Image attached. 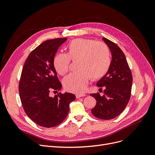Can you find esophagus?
I'll return each mask as SVG.
<instances>
[{
    "instance_id": "1",
    "label": "esophagus",
    "mask_w": 155,
    "mask_h": 155,
    "mask_svg": "<svg viewBox=\"0 0 155 155\" xmlns=\"http://www.w3.org/2000/svg\"><path fill=\"white\" fill-rule=\"evenodd\" d=\"M86 96L85 94H83V93L76 94V97H77V98H79V97H83V96Z\"/></svg>"
}]
</instances>
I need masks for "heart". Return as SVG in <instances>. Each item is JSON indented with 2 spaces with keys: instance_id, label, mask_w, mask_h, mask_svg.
Returning a JSON list of instances; mask_svg holds the SVG:
<instances>
[{
  "instance_id": "heart-1",
  "label": "heart",
  "mask_w": 155,
  "mask_h": 155,
  "mask_svg": "<svg viewBox=\"0 0 155 155\" xmlns=\"http://www.w3.org/2000/svg\"><path fill=\"white\" fill-rule=\"evenodd\" d=\"M65 50V54L55 55L53 64L56 72L64 76L68 71L70 61H77L76 71L69 74L63 81L64 88L70 92H83L90 78L99 79L109 71L111 63L110 51L103 42L77 38L70 41Z\"/></svg>"
}]
</instances>
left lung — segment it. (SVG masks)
<instances>
[{"label":"left lung","mask_w":155,"mask_h":155,"mask_svg":"<svg viewBox=\"0 0 155 155\" xmlns=\"http://www.w3.org/2000/svg\"><path fill=\"white\" fill-rule=\"evenodd\" d=\"M103 40L112 54L110 66L109 71L97 83L98 87L105 88L102 91L104 94L101 96L97 92L90 95L96 100V105L91 110L92 114L97 118L108 120L120 115L128 104L133 76L122 50L112 41L105 37Z\"/></svg>","instance_id":"8db88e82"}]
</instances>
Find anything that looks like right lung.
<instances>
[{
  "label": "right lung",
  "instance_id": "1",
  "mask_svg": "<svg viewBox=\"0 0 155 155\" xmlns=\"http://www.w3.org/2000/svg\"><path fill=\"white\" fill-rule=\"evenodd\" d=\"M67 38L45 41L26 59L18 83L21 101L26 114L35 124L54 127L66 118L69 104L76 99L73 94L59 92L54 97L50 91L61 88L53 59L59 46Z\"/></svg>",
  "mask_w": 155,
  "mask_h": 155
}]
</instances>
